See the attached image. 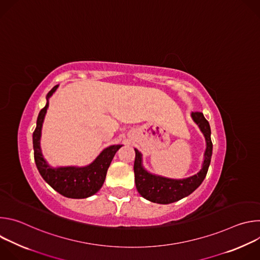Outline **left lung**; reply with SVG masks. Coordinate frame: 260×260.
<instances>
[{
    "label": "left lung",
    "mask_w": 260,
    "mask_h": 260,
    "mask_svg": "<svg viewBox=\"0 0 260 260\" xmlns=\"http://www.w3.org/2000/svg\"><path fill=\"white\" fill-rule=\"evenodd\" d=\"M191 116L203 132L207 148L202 170L194 176L187 179L174 180L151 175L142 167V155L135 149L136 158L134 164L135 183L138 192L146 200L156 204H171L177 202L193 192L204 181L211 162L213 144L211 141V128L208 120L202 112H192Z\"/></svg>",
    "instance_id": "8db88e82"
}]
</instances>
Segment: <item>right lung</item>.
<instances>
[{
  "mask_svg": "<svg viewBox=\"0 0 260 260\" xmlns=\"http://www.w3.org/2000/svg\"><path fill=\"white\" fill-rule=\"evenodd\" d=\"M56 88L57 85L47 93V104L40 111L38 119H37V126L32 133L35 162L42 178L55 191L70 199H85L96 193L103 186L108 168L121 145H113L106 148L96 159L87 167L51 169L42 156L40 137L42 123L48 108V99Z\"/></svg>",
  "mask_w": 260,
  "mask_h": 260,
  "instance_id": "right-lung-1",
  "label": "right lung"
}]
</instances>
